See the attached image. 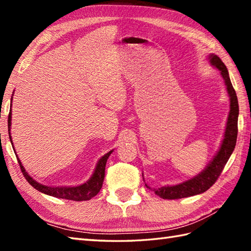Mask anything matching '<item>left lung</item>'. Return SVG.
Returning a JSON list of instances; mask_svg holds the SVG:
<instances>
[{"mask_svg": "<svg viewBox=\"0 0 251 251\" xmlns=\"http://www.w3.org/2000/svg\"><path fill=\"white\" fill-rule=\"evenodd\" d=\"M209 58L211 65L215 66L218 70H220L222 77L225 78L228 96H230V113H228L227 117L225 139L222 141L219 152L217 153L215 158L208 165L204 172H201L196 177L185 181L183 183L173 186H162V188L154 190V193L164 200H178L204 193L210 186L214 185L218 178H219V176L221 175L223 168H225L236 145L238 131V101L235 89L233 88L230 76H228L227 69L220 58L217 55H211ZM146 186L149 188L148 185Z\"/></svg>", "mask_w": 251, "mask_h": 251, "instance_id": "8db88e82", "label": "left lung"}]
</instances>
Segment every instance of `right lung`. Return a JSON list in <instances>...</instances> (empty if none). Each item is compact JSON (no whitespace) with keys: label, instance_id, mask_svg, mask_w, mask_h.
I'll return each mask as SVG.
<instances>
[{"label":"right lung","instance_id":"1","mask_svg":"<svg viewBox=\"0 0 251 251\" xmlns=\"http://www.w3.org/2000/svg\"><path fill=\"white\" fill-rule=\"evenodd\" d=\"M10 120H12V112H9L8 114V135L10 138V141H12V137H10ZM112 151L109 153H106L105 155H103L99 159V162L96 166V169L94 172V175L92 176L86 183H84L82 185L78 186H46L43 184H40L39 182H36L34 179H32L28 173L25 172V169L24 168L23 165H21L20 159L17 156L19 166L21 169V173L25 176V178L26 181L33 186L34 189L37 191L42 192V193L58 197V199H66V200H70V201H88L90 199H93L94 196L97 195L99 193L100 189L102 188V183H103V179H104V170H105V164L108 158L110 156V154Z\"/></svg>","mask_w":251,"mask_h":251}]
</instances>
